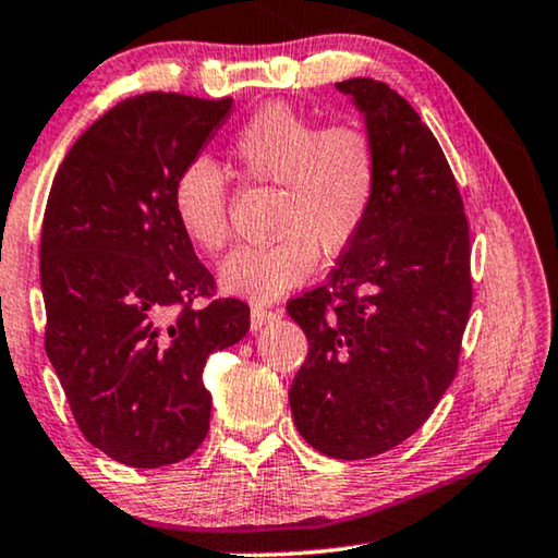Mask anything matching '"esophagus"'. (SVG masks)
Segmentation results:
<instances>
[{"mask_svg":"<svg viewBox=\"0 0 558 558\" xmlns=\"http://www.w3.org/2000/svg\"><path fill=\"white\" fill-rule=\"evenodd\" d=\"M276 316H278V313L268 311L265 305H253V308H250V328H253V331H260V328L265 324H270V320Z\"/></svg>","mask_w":558,"mask_h":558,"instance_id":"obj_1","label":"esophagus"}]
</instances>
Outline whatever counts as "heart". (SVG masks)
<instances>
[{
	"label": "heart",
	"instance_id": "obj_1",
	"mask_svg": "<svg viewBox=\"0 0 558 558\" xmlns=\"http://www.w3.org/2000/svg\"><path fill=\"white\" fill-rule=\"evenodd\" d=\"M242 177L280 186L268 247H240L219 268L227 293L276 301L311 278L318 250L339 257L354 245L379 190V148L356 123L320 125L288 106H265L232 141ZM177 222L204 253L230 238V190L215 161L194 159L171 190Z\"/></svg>",
	"mask_w": 558,
	"mask_h": 558
}]
</instances>
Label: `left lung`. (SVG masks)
Wrapping results in <instances>:
<instances>
[{"instance_id": "obj_1", "label": "left lung", "mask_w": 558, "mask_h": 558, "mask_svg": "<svg viewBox=\"0 0 558 558\" xmlns=\"http://www.w3.org/2000/svg\"><path fill=\"white\" fill-rule=\"evenodd\" d=\"M336 90L379 148V190L331 278L288 303L308 339L288 399L311 447L366 460L417 433L454 379L473 305L470 232L450 163L417 111L372 77Z\"/></svg>"}]
</instances>
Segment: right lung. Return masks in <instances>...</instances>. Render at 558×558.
I'll return each mask as SVG.
<instances>
[{
	"label": "right lung",
	"mask_w": 558,
	"mask_h": 558,
	"mask_svg": "<svg viewBox=\"0 0 558 558\" xmlns=\"http://www.w3.org/2000/svg\"><path fill=\"white\" fill-rule=\"evenodd\" d=\"M232 100L125 98L75 141L47 197L40 282L45 349L90 445L131 468L197 450L211 351L250 328V308L209 295L215 278L177 222L171 190L230 119Z\"/></svg>",
	"instance_id": "right-lung-1"
}]
</instances>
